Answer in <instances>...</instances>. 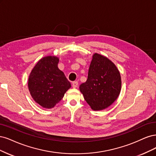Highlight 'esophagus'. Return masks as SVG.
Returning a JSON list of instances; mask_svg holds the SVG:
<instances>
[{
    "mask_svg": "<svg viewBox=\"0 0 156 156\" xmlns=\"http://www.w3.org/2000/svg\"><path fill=\"white\" fill-rule=\"evenodd\" d=\"M72 85H73V88H76L78 87V83L76 81L73 82V83H72Z\"/></svg>",
    "mask_w": 156,
    "mask_h": 156,
    "instance_id": "34e87169",
    "label": "esophagus"
}]
</instances>
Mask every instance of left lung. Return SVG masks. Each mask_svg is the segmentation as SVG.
Segmentation results:
<instances>
[{
	"label": "left lung",
	"mask_w": 156,
	"mask_h": 156,
	"mask_svg": "<svg viewBox=\"0 0 156 156\" xmlns=\"http://www.w3.org/2000/svg\"><path fill=\"white\" fill-rule=\"evenodd\" d=\"M119 69L107 57L94 53L90 64L87 81L80 85L85 101L94 111L110 106L121 90Z\"/></svg>",
	"instance_id": "left-lung-1"
}]
</instances>
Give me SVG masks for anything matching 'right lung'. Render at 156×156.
Masks as SVG:
<instances>
[{"label":"right lung","instance_id":"add662e5","mask_svg":"<svg viewBox=\"0 0 156 156\" xmlns=\"http://www.w3.org/2000/svg\"><path fill=\"white\" fill-rule=\"evenodd\" d=\"M59 58L45 56L39 60L29 75L28 86L34 101L46 109L54 108L71 85L59 70Z\"/></svg>","mask_w":156,"mask_h":156}]
</instances>
